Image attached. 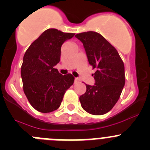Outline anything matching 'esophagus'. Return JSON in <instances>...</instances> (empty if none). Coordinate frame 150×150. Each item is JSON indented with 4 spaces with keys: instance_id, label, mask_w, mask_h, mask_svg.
<instances>
[{
    "instance_id": "1",
    "label": "esophagus",
    "mask_w": 150,
    "mask_h": 150,
    "mask_svg": "<svg viewBox=\"0 0 150 150\" xmlns=\"http://www.w3.org/2000/svg\"><path fill=\"white\" fill-rule=\"evenodd\" d=\"M79 81H80L79 78H75V83H78V82H79Z\"/></svg>"
}]
</instances>
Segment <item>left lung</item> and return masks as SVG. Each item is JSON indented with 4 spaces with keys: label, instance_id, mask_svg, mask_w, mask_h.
Listing matches in <instances>:
<instances>
[{
    "label": "left lung",
    "instance_id": "left-lung-1",
    "mask_svg": "<svg viewBox=\"0 0 150 150\" xmlns=\"http://www.w3.org/2000/svg\"><path fill=\"white\" fill-rule=\"evenodd\" d=\"M89 64L96 69V83L86 84V91L80 96L83 110L95 115L106 114L119 99L125 84L124 64L116 49L96 32L78 33Z\"/></svg>",
    "mask_w": 150,
    "mask_h": 150
}]
</instances>
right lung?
Masks as SVG:
<instances>
[{
  "label": "right lung",
  "mask_w": 150,
  "mask_h": 150,
  "mask_svg": "<svg viewBox=\"0 0 150 150\" xmlns=\"http://www.w3.org/2000/svg\"><path fill=\"white\" fill-rule=\"evenodd\" d=\"M74 35L48 29L25 52L21 66L23 92L37 111L47 113L58 109L66 91L73 84V75H62L54 67L60 61L62 44Z\"/></svg>",
  "instance_id": "1"
}]
</instances>
